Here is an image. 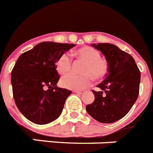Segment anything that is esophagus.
I'll use <instances>...</instances> for the list:
<instances>
[{"label":"esophagus","instance_id":"esophagus-1","mask_svg":"<svg viewBox=\"0 0 153 153\" xmlns=\"http://www.w3.org/2000/svg\"><path fill=\"white\" fill-rule=\"evenodd\" d=\"M74 93H79V94H83V93H85L84 90H74Z\"/></svg>","mask_w":153,"mask_h":153}]
</instances>
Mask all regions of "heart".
<instances>
[{"mask_svg": "<svg viewBox=\"0 0 153 153\" xmlns=\"http://www.w3.org/2000/svg\"><path fill=\"white\" fill-rule=\"evenodd\" d=\"M76 60L84 62L82 67V75L68 74L60 79L63 87L71 90H82L91 84L93 78L100 80L106 76L108 73V63L100 56V53L90 47H83L73 53ZM55 68L60 75H65L72 68V61L67 53H63L57 58Z\"/></svg>", "mask_w": 153, "mask_h": 153, "instance_id": "obj_1", "label": "heart"}]
</instances>
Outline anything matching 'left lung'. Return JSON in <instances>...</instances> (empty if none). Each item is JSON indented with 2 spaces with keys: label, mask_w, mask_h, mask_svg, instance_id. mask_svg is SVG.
Listing matches in <instances>:
<instances>
[{
  "label": "left lung",
  "mask_w": 153,
  "mask_h": 153,
  "mask_svg": "<svg viewBox=\"0 0 153 153\" xmlns=\"http://www.w3.org/2000/svg\"><path fill=\"white\" fill-rule=\"evenodd\" d=\"M92 46L104 54L109 73L97 85L100 90H93L95 100L86 109L99 122L111 123L125 117L136 101L141 74L132 56L117 46L110 44Z\"/></svg>",
  "instance_id": "1"
}]
</instances>
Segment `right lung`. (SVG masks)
Instances as JSON below:
<instances>
[{
    "instance_id": "add662e5",
    "label": "right lung",
    "mask_w": 153,
    "mask_h": 153,
    "mask_svg": "<svg viewBox=\"0 0 153 153\" xmlns=\"http://www.w3.org/2000/svg\"><path fill=\"white\" fill-rule=\"evenodd\" d=\"M75 44L42 42L19 56L11 71L13 97L16 106L27 120L44 125L57 119L65 101L72 93L59 88L55 63Z\"/></svg>"
}]
</instances>
